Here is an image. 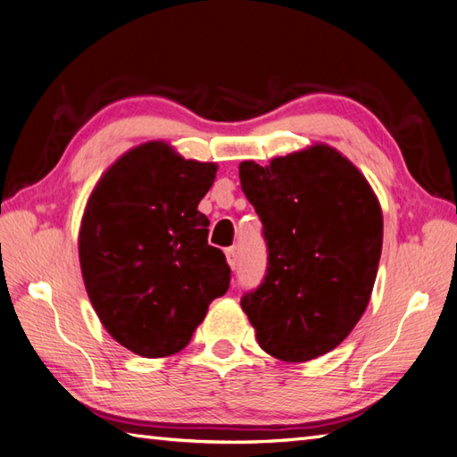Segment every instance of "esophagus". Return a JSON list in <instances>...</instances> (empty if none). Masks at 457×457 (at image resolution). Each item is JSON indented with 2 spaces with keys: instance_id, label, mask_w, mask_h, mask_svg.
<instances>
[{
  "instance_id": "1",
  "label": "esophagus",
  "mask_w": 457,
  "mask_h": 457,
  "mask_svg": "<svg viewBox=\"0 0 457 457\" xmlns=\"http://www.w3.org/2000/svg\"><path fill=\"white\" fill-rule=\"evenodd\" d=\"M226 259H228V264L231 269H236L237 267V253H236V249H228L226 251Z\"/></svg>"
}]
</instances>
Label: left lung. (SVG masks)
<instances>
[{
    "label": "left lung",
    "mask_w": 457,
    "mask_h": 457,
    "mask_svg": "<svg viewBox=\"0 0 457 457\" xmlns=\"http://www.w3.org/2000/svg\"><path fill=\"white\" fill-rule=\"evenodd\" d=\"M241 188L262 221L267 274L241 298L264 353L307 362L337 348L372 295L384 241L364 175L333 147L243 162Z\"/></svg>",
    "instance_id": "left-lung-1"
}]
</instances>
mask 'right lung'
Masks as SVG:
<instances>
[{"label": "right lung", "instance_id": "add662e5", "mask_svg": "<svg viewBox=\"0 0 457 457\" xmlns=\"http://www.w3.org/2000/svg\"><path fill=\"white\" fill-rule=\"evenodd\" d=\"M216 171L147 142L109 167L85 206V290L103 327L134 354L183 350L229 288L226 254L208 245L210 221L198 212Z\"/></svg>", "mask_w": 457, "mask_h": 457}]
</instances>
